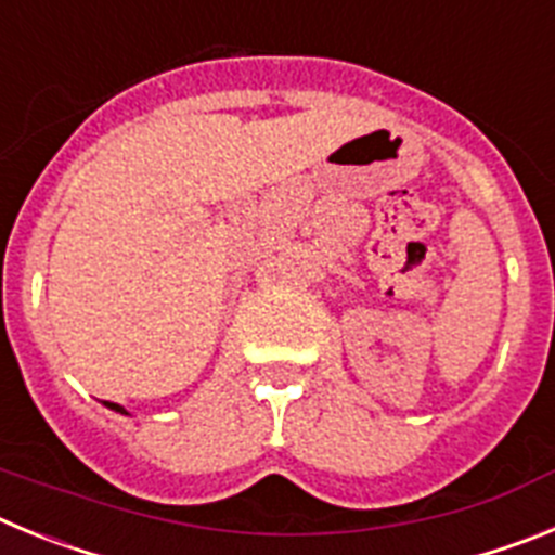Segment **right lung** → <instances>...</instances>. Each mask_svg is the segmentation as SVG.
<instances>
[{
  "instance_id": "add662e5",
  "label": "right lung",
  "mask_w": 555,
  "mask_h": 555,
  "mask_svg": "<svg viewBox=\"0 0 555 555\" xmlns=\"http://www.w3.org/2000/svg\"><path fill=\"white\" fill-rule=\"evenodd\" d=\"M107 405V409H113V411H119V414H127V411L125 409H121V405L119 403H105Z\"/></svg>"
}]
</instances>
